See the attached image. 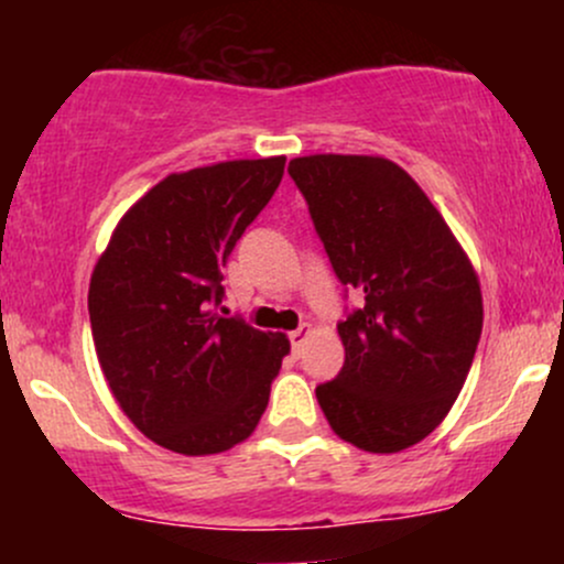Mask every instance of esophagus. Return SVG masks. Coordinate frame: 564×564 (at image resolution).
Segmentation results:
<instances>
[{
    "instance_id": "34e87169",
    "label": "esophagus",
    "mask_w": 564,
    "mask_h": 564,
    "mask_svg": "<svg viewBox=\"0 0 564 564\" xmlns=\"http://www.w3.org/2000/svg\"><path fill=\"white\" fill-rule=\"evenodd\" d=\"M313 328L310 326H300L296 332H291V352L294 355H302L304 352V345H307V336Z\"/></svg>"
}]
</instances>
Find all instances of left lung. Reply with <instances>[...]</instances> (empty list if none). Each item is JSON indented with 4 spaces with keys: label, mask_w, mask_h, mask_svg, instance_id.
I'll use <instances>...</instances> for the list:
<instances>
[{
    "label": "left lung",
    "mask_w": 564,
    "mask_h": 564,
    "mask_svg": "<svg viewBox=\"0 0 564 564\" xmlns=\"http://www.w3.org/2000/svg\"><path fill=\"white\" fill-rule=\"evenodd\" d=\"M334 273L364 294L339 323L345 366L315 394L332 430L368 453L435 432L456 403L482 334L480 278L443 215L384 156L289 161Z\"/></svg>",
    "instance_id": "obj_1"
}]
</instances>
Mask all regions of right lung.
Here are the masks:
<instances>
[{
    "label": "right lung",
    "instance_id": "right-lung-1",
    "mask_svg": "<svg viewBox=\"0 0 564 564\" xmlns=\"http://www.w3.org/2000/svg\"><path fill=\"white\" fill-rule=\"evenodd\" d=\"M286 156L166 174L111 232L89 281V323L116 403L183 456L243 443L268 408L286 334L217 313L223 268L283 177Z\"/></svg>",
    "mask_w": 564,
    "mask_h": 564
}]
</instances>
